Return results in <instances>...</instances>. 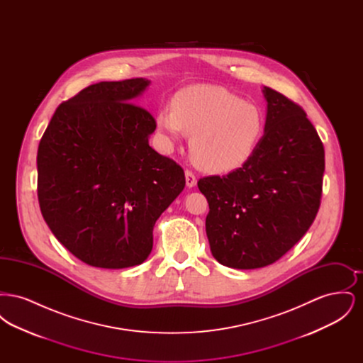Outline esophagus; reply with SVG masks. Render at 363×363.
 <instances>
[{
    "label": "esophagus",
    "instance_id": "esophagus-1",
    "mask_svg": "<svg viewBox=\"0 0 363 363\" xmlns=\"http://www.w3.org/2000/svg\"><path fill=\"white\" fill-rule=\"evenodd\" d=\"M185 178H186V185H188L189 188L196 186V184H197V179H196V175L193 174L191 170H185Z\"/></svg>",
    "mask_w": 363,
    "mask_h": 363
}]
</instances>
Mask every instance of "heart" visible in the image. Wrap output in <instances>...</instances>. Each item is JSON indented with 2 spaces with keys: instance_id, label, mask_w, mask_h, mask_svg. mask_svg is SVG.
I'll use <instances>...</instances> for the list:
<instances>
[{
  "instance_id": "1",
  "label": "heart",
  "mask_w": 363,
  "mask_h": 363,
  "mask_svg": "<svg viewBox=\"0 0 363 363\" xmlns=\"http://www.w3.org/2000/svg\"><path fill=\"white\" fill-rule=\"evenodd\" d=\"M156 123L169 143L190 135L193 162L211 173H228L246 164L265 132V116L259 106L218 86L178 91L173 107L159 110Z\"/></svg>"
}]
</instances>
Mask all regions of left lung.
<instances>
[{
    "label": "left lung",
    "mask_w": 363,
    "mask_h": 363,
    "mask_svg": "<svg viewBox=\"0 0 363 363\" xmlns=\"http://www.w3.org/2000/svg\"><path fill=\"white\" fill-rule=\"evenodd\" d=\"M265 133L252 159L225 177L200 178L212 256L237 269L262 268L283 257L318 212L324 145L305 110L264 86Z\"/></svg>",
    "instance_id": "left-lung-1"
}]
</instances>
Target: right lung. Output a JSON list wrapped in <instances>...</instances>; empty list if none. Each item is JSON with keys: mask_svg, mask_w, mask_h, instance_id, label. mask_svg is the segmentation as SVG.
<instances>
[{"mask_svg": "<svg viewBox=\"0 0 363 363\" xmlns=\"http://www.w3.org/2000/svg\"><path fill=\"white\" fill-rule=\"evenodd\" d=\"M148 84L138 77L86 86L57 107L39 143L43 219L91 267L144 262L157 218L185 188L184 169L148 144L155 118L133 104Z\"/></svg>", "mask_w": 363, "mask_h": 363, "instance_id": "add662e5", "label": "right lung"}]
</instances>
